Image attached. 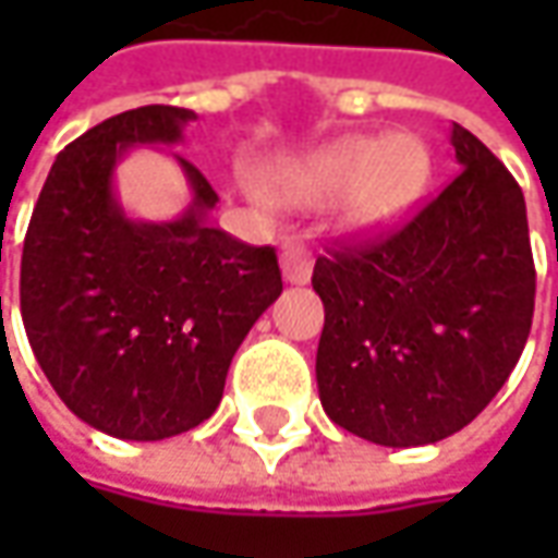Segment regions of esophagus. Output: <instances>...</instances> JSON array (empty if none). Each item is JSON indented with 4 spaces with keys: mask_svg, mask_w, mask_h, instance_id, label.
<instances>
[{
    "mask_svg": "<svg viewBox=\"0 0 558 558\" xmlns=\"http://www.w3.org/2000/svg\"><path fill=\"white\" fill-rule=\"evenodd\" d=\"M282 272H286V279H289L291 286H304V282H311V272H313L311 247L304 245V242H298V239H289V242L282 245Z\"/></svg>",
    "mask_w": 558,
    "mask_h": 558,
    "instance_id": "obj_1",
    "label": "esophagus"
}]
</instances>
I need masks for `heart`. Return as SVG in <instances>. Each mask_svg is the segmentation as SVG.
Here are the masks:
<instances>
[{"instance_id": "b5f03b06", "label": "heart", "mask_w": 558, "mask_h": 558, "mask_svg": "<svg viewBox=\"0 0 558 558\" xmlns=\"http://www.w3.org/2000/svg\"><path fill=\"white\" fill-rule=\"evenodd\" d=\"M428 180L432 151L413 133L351 136L286 170L282 195L298 204L344 198L348 226L378 232L425 195Z\"/></svg>"}]
</instances>
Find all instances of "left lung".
Wrapping results in <instances>:
<instances>
[{
	"label": "left lung",
	"instance_id": "1",
	"mask_svg": "<svg viewBox=\"0 0 558 558\" xmlns=\"http://www.w3.org/2000/svg\"><path fill=\"white\" fill-rule=\"evenodd\" d=\"M460 177L416 217L313 267L326 326L316 385L335 425L381 447L465 428L525 351L534 257L525 195L490 148L453 123Z\"/></svg>",
	"mask_w": 558,
	"mask_h": 558
}]
</instances>
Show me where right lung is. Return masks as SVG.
I'll list each match as a JSON object with an SVG mask.
<instances>
[{
	"mask_svg": "<svg viewBox=\"0 0 558 558\" xmlns=\"http://www.w3.org/2000/svg\"><path fill=\"white\" fill-rule=\"evenodd\" d=\"M195 114L145 105L54 158L21 257V316L54 395L86 425L163 440L214 416L229 363L282 294L276 251L207 223L217 192L180 155L192 204L170 223L126 217L114 167L133 145H177Z\"/></svg>",
	"mask_w": 558,
	"mask_h": 558,
	"instance_id": "1",
	"label": "right lung"
}]
</instances>
